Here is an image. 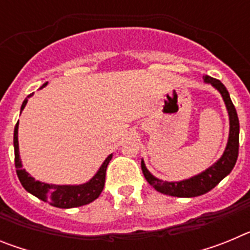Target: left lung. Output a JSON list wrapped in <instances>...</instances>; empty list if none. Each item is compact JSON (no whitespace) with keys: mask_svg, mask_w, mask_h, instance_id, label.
<instances>
[{"mask_svg":"<svg viewBox=\"0 0 250 250\" xmlns=\"http://www.w3.org/2000/svg\"><path fill=\"white\" fill-rule=\"evenodd\" d=\"M204 83H210L220 92L223 100H224L225 107L228 110L229 138L227 146H225L224 152L219 160H216L211 167L205 169L198 175H194L185 180H180V182H164L161 179L155 178L146 169L144 160L141 159V170H143L146 182L161 194L178 196V198H194V196L203 195V194L210 191L225 176L230 174L234 165L237 163L238 152H239V119H238L237 110L231 103L228 90L219 80L210 76H204Z\"/></svg>","mask_w":250,"mask_h":250,"instance_id":"left-lung-1","label":"left lung"}]
</instances>
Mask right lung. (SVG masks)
Here are the masks:
<instances>
[{
  "instance_id": "obj_1",
  "label": "right lung",
  "mask_w": 250,
  "mask_h": 250,
  "mask_svg": "<svg viewBox=\"0 0 250 250\" xmlns=\"http://www.w3.org/2000/svg\"><path fill=\"white\" fill-rule=\"evenodd\" d=\"M47 83L41 86V89L45 87ZM34 94L28 95L25 101L22 103L21 111L25 109L28 98H31ZM13 147H15V167H16V173L19 176L22 187L25 188L26 191L31 193L39 199L54 205L56 208H62V209H70V208L83 207V205L89 204L98 199L105 185L106 167L109 165L110 160L112 158V154L105 159L98 173L95 174L89 182L83 183L80 185H56V184H46V183L35 180V178L30 175L23 167H22V161L20 158L19 150V123L15 126L13 131Z\"/></svg>"
}]
</instances>
